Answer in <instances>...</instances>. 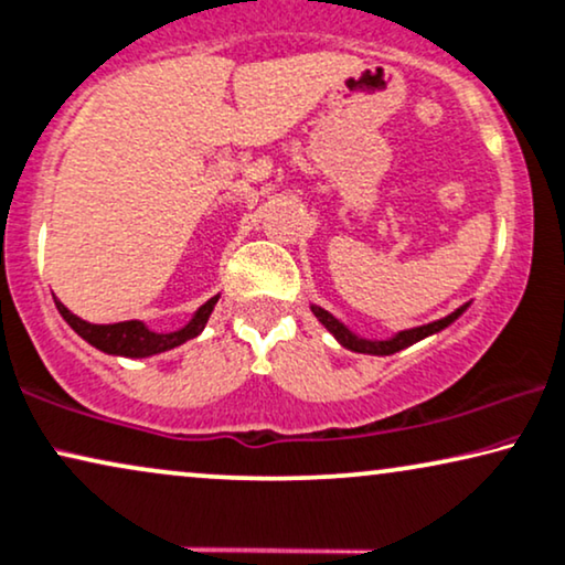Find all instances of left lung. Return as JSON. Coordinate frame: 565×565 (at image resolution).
Listing matches in <instances>:
<instances>
[{
    "instance_id": "8db88e82",
    "label": "left lung",
    "mask_w": 565,
    "mask_h": 565,
    "mask_svg": "<svg viewBox=\"0 0 565 565\" xmlns=\"http://www.w3.org/2000/svg\"><path fill=\"white\" fill-rule=\"evenodd\" d=\"M467 307H469V302L461 305L459 310H454L451 316H446V318H440V320H433V323H427V326L409 328V331H398L396 335H391V339H383V341H377V339H362V335L352 333L344 323H341L339 318H333L331 312L323 310V307L310 305V310H312V316H316V318L320 320V323H323V326L328 328V331L333 333V339L339 341L341 347L352 349V352H360V354H377V356H385V354L402 352V349L417 344V341L427 339V335H433V333L443 331V328H448V326L454 323L456 318L461 316L463 310H467Z\"/></svg>"
}]
</instances>
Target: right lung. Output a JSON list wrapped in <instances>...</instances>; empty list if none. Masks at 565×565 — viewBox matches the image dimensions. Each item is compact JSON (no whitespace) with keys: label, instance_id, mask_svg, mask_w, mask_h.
<instances>
[{"label":"right lung","instance_id":"add662e5","mask_svg":"<svg viewBox=\"0 0 565 565\" xmlns=\"http://www.w3.org/2000/svg\"><path fill=\"white\" fill-rule=\"evenodd\" d=\"M56 310L60 316L67 320L70 328L81 335V339L88 341L90 347L102 349L106 354H117V356H132V360H140V356H153L161 352H169V349L184 344V341L195 339L203 331L205 323H209L213 307L218 302V295L211 297L209 302L200 305L195 316L190 318V323L180 328V331L171 333H156L140 320H125V323H109V326H96L88 323V320L77 318L75 312H70L60 299H54Z\"/></svg>","mask_w":565,"mask_h":565}]
</instances>
